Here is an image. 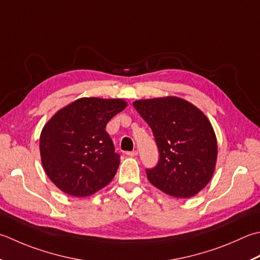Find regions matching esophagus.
Instances as JSON below:
<instances>
[{
    "mask_svg": "<svg viewBox=\"0 0 260 260\" xmlns=\"http://www.w3.org/2000/svg\"><path fill=\"white\" fill-rule=\"evenodd\" d=\"M126 155H128V156H136L137 155V151H131V152H126Z\"/></svg>",
    "mask_w": 260,
    "mask_h": 260,
    "instance_id": "esophagus-1",
    "label": "esophagus"
}]
</instances>
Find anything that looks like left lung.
I'll use <instances>...</instances> for the list:
<instances>
[{
    "label": "left lung",
    "instance_id": "1",
    "mask_svg": "<svg viewBox=\"0 0 260 260\" xmlns=\"http://www.w3.org/2000/svg\"><path fill=\"white\" fill-rule=\"evenodd\" d=\"M134 108L153 132L159 161L147 179L166 194L189 198L204 188L215 170L217 142L202 111L178 96L142 99Z\"/></svg>",
    "mask_w": 260,
    "mask_h": 260
}]
</instances>
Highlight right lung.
<instances>
[{
	"label": "right lung",
	"instance_id": "obj_1",
	"mask_svg": "<svg viewBox=\"0 0 260 260\" xmlns=\"http://www.w3.org/2000/svg\"><path fill=\"white\" fill-rule=\"evenodd\" d=\"M126 106L123 99L81 98L44 126L39 140L44 170L65 194L90 196L113 180L120 160L106 126Z\"/></svg>",
	"mask_w": 260,
	"mask_h": 260
}]
</instances>
